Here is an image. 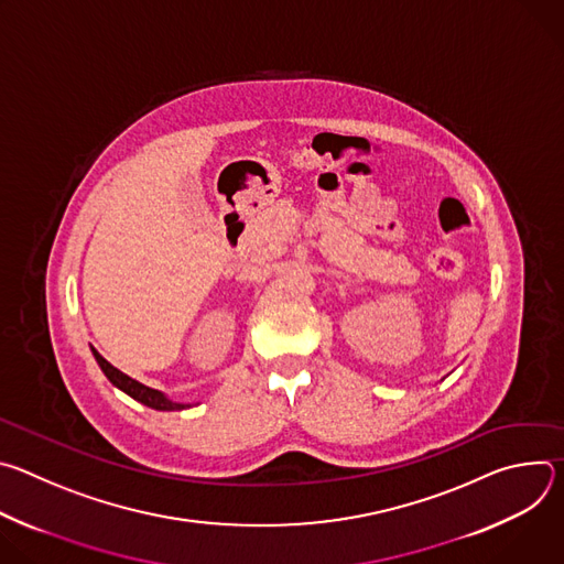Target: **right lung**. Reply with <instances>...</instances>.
I'll return each instance as SVG.
<instances>
[{
    "mask_svg": "<svg viewBox=\"0 0 564 564\" xmlns=\"http://www.w3.org/2000/svg\"><path fill=\"white\" fill-rule=\"evenodd\" d=\"M91 352L100 366V370L105 372V377L122 392H127L131 399L140 401V404L153 409V411H185V409H192L196 404H187V401H176L172 399L170 394H165L163 390H155V388H149L135 379H131L129 375H124L122 370H118L116 366H111L94 346H91Z\"/></svg>",
    "mask_w": 564,
    "mask_h": 564,
    "instance_id": "right-lung-1",
    "label": "right lung"
}]
</instances>
